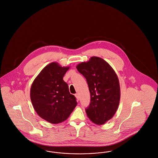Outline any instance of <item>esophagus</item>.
I'll list each match as a JSON object with an SVG mask.
<instances>
[{
    "label": "esophagus",
    "instance_id": "1",
    "mask_svg": "<svg viewBox=\"0 0 158 158\" xmlns=\"http://www.w3.org/2000/svg\"><path fill=\"white\" fill-rule=\"evenodd\" d=\"M75 96H76V98H77V101H79V100H80V97H79L78 94H75Z\"/></svg>",
    "mask_w": 158,
    "mask_h": 158
}]
</instances>
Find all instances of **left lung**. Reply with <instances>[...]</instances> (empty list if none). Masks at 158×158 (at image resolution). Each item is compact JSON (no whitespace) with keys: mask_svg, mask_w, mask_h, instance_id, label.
Masks as SVG:
<instances>
[{"mask_svg":"<svg viewBox=\"0 0 158 158\" xmlns=\"http://www.w3.org/2000/svg\"><path fill=\"white\" fill-rule=\"evenodd\" d=\"M76 68L85 78L89 88L91 101L85 109L87 116L94 123H105L114 115L120 102V84L115 71L97 56L80 63Z\"/></svg>","mask_w":158,"mask_h":158,"instance_id":"obj_1","label":"left lung"}]
</instances>
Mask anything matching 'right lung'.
Returning <instances> with one entry per match:
<instances>
[{
    "mask_svg": "<svg viewBox=\"0 0 158 158\" xmlns=\"http://www.w3.org/2000/svg\"><path fill=\"white\" fill-rule=\"evenodd\" d=\"M69 67L51 62L42 69L32 82L30 97L37 114L49 123H61L68 118L77 104L63 77Z\"/></svg>",
    "mask_w": 158,
    "mask_h": 158,
    "instance_id": "right-lung-1",
    "label": "right lung"
}]
</instances>
